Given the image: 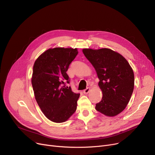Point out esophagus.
Returning a JSON list of instances; mask_svg holds the SVG:
<instances>
[{"mask_svg":"<svg viewBox=\"0 0 155 155\" xmlns=\"http://www.w3.org/2000/svg\"><path fill=\"white\" fill-rule=\"evenodd\" d=\"M90 88L89 87H88V88H87L86 89H85V90H84V91H83V92L85 94H88V92H89V91H90Z\"/></svg>","mask_w":155,"mask_h":155,"instance_id":"esophagus-1","label":"esophagus"}]
</instances>
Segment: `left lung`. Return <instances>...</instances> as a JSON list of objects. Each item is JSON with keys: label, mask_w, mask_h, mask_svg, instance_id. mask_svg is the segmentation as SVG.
<instances>
[{"label": "left lung", "mask_w": 155, "mask_h": 155, "mask_svg": "<svg viewBox=\"0 0 155 155\" xmlns=\"http://www.w3.org/2000/svg\"><path fill=\"white\" fill-rule=\"evenodd\" d=\"M83 53L96 70L103 97L95 109L107 116L123 111L131 99L134 75L127 61L110 49H84Z\"/></svg>", "instance_id": "left-lung-1"}]
</instances>
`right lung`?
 <instances>
[{"instance_id":"add662e5","label":"right lung","mask_w":155,"mask_h":155,"mask_svg":"<svg viewBox=\"0 0 155 155\" xmlns=\"http://www.w3.org/2000/svg\"><path fill=\"white\" fill-rule=\"evenodd\" d=\"M77 49L55 48L45 51L35 61L31 83L35 99L45 116L63 123L76 111L80 94L74 93L67 71L78 54Z\"/></svg>"}]
</instances>
